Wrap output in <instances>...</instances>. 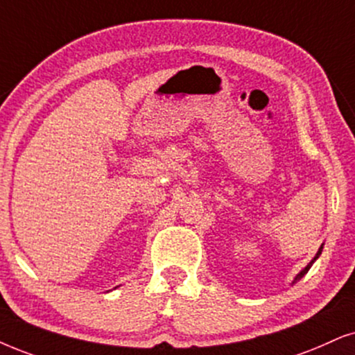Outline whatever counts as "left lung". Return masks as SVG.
<instances>
[{
    "instance_id": "obj_1",
    "label": "left lung",
    "mask_w": 355,
    "mask_h": 355,
    "mask_svg": "<svg viewBox=\"0 0 355 355\" xmlns=\"http://www.w3.org/2000/svg\"><path fill=\"white\" fill-rule=\"evenodd\" d=\"M322 245H324V244H321V248H320V249H318V252H316V255H315V257H313V259H311V262H309V263H308V266H306V267H304V268H303V270H302V272H300V273H298V275L293 278V282H291V285H293V284H297V282H298V280H302V278H303L304 275H306V273H308V270H309V268H311V266H313V263H315V262H316V260H318V257H320V255H321V252H322Z\"/></svg>"
}]
</instances>
